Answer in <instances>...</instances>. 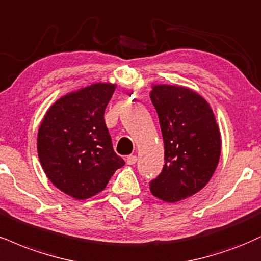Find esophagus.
Returning a JSON list of instances; mask_svg holds the SVG:
<instances>
[{
    "label": "esophagus",
    "mask_w": 261,
    "mask_h": 261,
    "mask_svg": "<svg viewBox=\"0 0 261 261\" xmlns=\"http://www.w3.org/2000/svg\"><path fill=\"white\" fill-rule=\"evenodd\" d=\"M136 162H137V156L136 155H128L126 158V163L128 165L136 164Z\"/></svg>",
    "instance_id": "1"
}]
</instances>
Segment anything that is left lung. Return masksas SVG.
Listing matches in <instances>:
<instances>
[{"instance_id":"1","label":"left lung","mask_w":261,"mask_h":261,"mask_svg":"<svg viewBox=\"0 0 261 261\" xmlns=\"http://www.w3.org/2000/svg\"><path fill=\"white\" fill-rule=\"evenodd\" d=\"M150 100L158 113L165 164L150 192L175 203L199 192L210 181L221 154V135L209 103L178 85H152Z\"/></svg>"}]
</instances>
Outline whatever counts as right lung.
I'll use <instances>...</instances> for the list:
<instances>
[{"label":"right lung","instance_id":"add662e5","mask_svg":"<svg viewBox=\"0 0 261 261\" xmlns=\"http://www.w3.org/2000/svg\"><path fill=\"white\" fill-rule=\"evenodd\" d=\"M117 85L97 83L69 92L46 112L37 133V154L58 190L84 200L105 190L125 164L113 149L105 111Z\"/></svg>","mask_w":261,"mask_h":261}]
</instances>
